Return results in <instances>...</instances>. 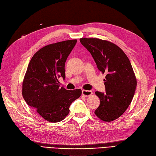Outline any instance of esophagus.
<instances>
[{
  "instance_id": "obj_1",
  "label": "esophagus",
  "mask_w": 156,
  "mask_h": 156,
  "mask_svg": "<svg viewBox=\"0 0 156 156\" xmlns=\"http://www.w3.org/2000/svg\"><path fill=\"white\" fill-rule=\"evenodd\" d=\"M93 94V92L91 90H82V94L85 96H90Z\"/></svg>"
}]
</instances>
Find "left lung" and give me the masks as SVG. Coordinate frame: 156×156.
Wrapping results in <instances>:
<instances>
[{
    "label": "left lung",
    "mask_w": 156,
    "mask_h": 156,
    "mask_svg": "<svg viewBox=\"0 0 156 156\" xmlns=\"http://www.w3.org/2000/svg\"><path fill=\"white\" fill-rule=\"evenodd\" d=\"M80 42L90 52L98 69L105 73L106 91H96L100 104L96 115L110 122L122 115L135 95L136 80L132 65L121 48L112 42L98 38H81Z\"/></svg>",
    "instance_id": "1"
}]
</instances>
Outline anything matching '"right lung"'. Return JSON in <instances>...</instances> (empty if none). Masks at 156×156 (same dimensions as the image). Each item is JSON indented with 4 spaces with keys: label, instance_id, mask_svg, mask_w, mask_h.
<instances>
[{
    "label": "right lung",
    "instance_id": "add662e5",
    "mask_svg": "<svg viewBox=\"0 0 156 156\" xmlns=\"http://www.w3.org/2000/svg\"><path fill=\"white\" fill-rule=\"evenodd\" d=\"M77 40L49 44L40 49L28 65L22 87L26 103L49 122L61 121L81 90L60 87L58 78L65 79V65Z\"/></svg>",
    "mask_w": 156,
    "mask_h": 156
}]
</instances>
